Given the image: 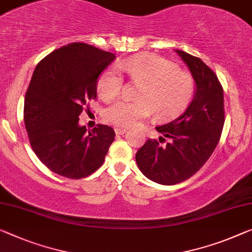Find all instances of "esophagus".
<instances>
[{
    "label": "esophagus",
    "mask_w": 252,
    "mask_h": 252,
    "mask_svg": "<svg viewBox=\"0 0 252 252\" xmlns=\"http://www.w3.org/2000/svg\"><path fill=\"white\" fill-rule=\"evenodd\" d=\"M115 131H116V134H117V135H123V134L126 133V128H123V127H116Z\"/></svg>",
    "instance_id": "34e87169"
}]
</instances>
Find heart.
<instances>
[{
    "label": "heart",
    "mask_w": 252,
    "mask_h": 252,
    "mask_svg": "<svg viewBox=\"0 0 252 252\" xmlns=\"http://www.w3.org/2000/svg\"><path fill=\"white\" fill-rule=\"evenodd\" d=\"M131 82L139 86L136 100L119 99L103 111L104 121L115 126L130 127L143 119L172 118L188 107L196 91L190 73L178 69L175 64L157 55L133 56L119 64ZM124 77L117 66L108 68L98 80V92L104 100L121 94Z\"/></svg>",
    "instance_id": "obj_1"
}]
</instances>
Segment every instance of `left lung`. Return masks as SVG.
<instances>
[{
	"label": "left lung",
	"mask_w": 252,
	"mask_h": 252,
	"mask_svg": "<svg viewBox=\"0 0 252 252\" xmlns=\"http://www.w3.org/2000/svg\"><path fill=\"white\" fill-rule=\"evenodd\" d=\"M177 53L196 81L195 96L183 115L156 127L163 137L149 138L135 156L143 175L168 186L183 183L199 171L218 146L225 122L223 88L218 76L198 57L183 50Z\"/></svg>",
	"instance_id": "8db88e82"
}]
</instances>
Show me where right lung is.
Here are the masks:
<instances>
[{
	"label": "right lung",
	"instance_id": "obj_1",
	"mask_svg": "<svg viewBox=\"0 0 252 252\" xmlns=\"http://www.w3.org/2000/svg\"><path fill=\"white\" fill-rule=\"evenodd\" d=\"M115 54L84 42L54 50L37 64L25 96L26 130L38 158L68 179H81L104 162L115 130L98 124L91 131L79 116L96 99L98 79Z\"/></svg>",
	"mask_w": 252,
	"mask_h": 252
}]
</instances>
